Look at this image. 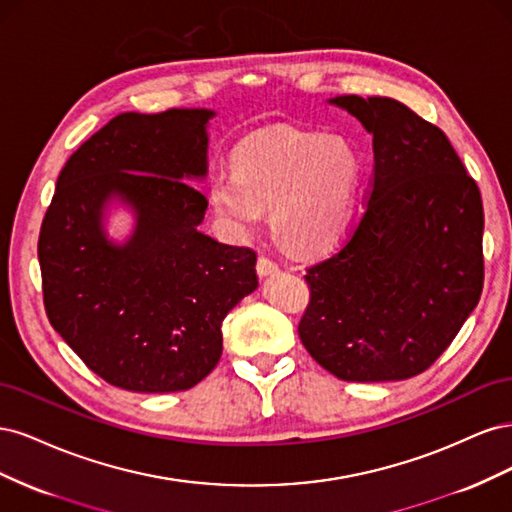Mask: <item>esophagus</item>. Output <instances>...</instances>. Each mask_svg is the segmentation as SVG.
Returning <instances> with one entry per match:
<instances>
[{"mask_svg": "<svg viewBox=\"0 0 512 512\" xmlns=\"http://www.w3.org/2000/svg\"><path fill=\"white\" fill-rule=\"evenodd\" d=\"M256 271H258L260 277H267V275H273V273L280 271V265H277L275 260H271L267 256H260L258 262H256Z\"/></svg>", "mask_w": 512, "mask_h": 512, "instance_id": "1", "label": "esophagus"}]
</instances>
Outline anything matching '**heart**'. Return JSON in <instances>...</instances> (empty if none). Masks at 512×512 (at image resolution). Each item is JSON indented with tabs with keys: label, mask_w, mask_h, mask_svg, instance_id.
Masks as SVG:
<instances>
[{
	"label": "heart",
	"mask_w": 512,
	"mask_h": 512,
	"mask_svg": "<svg viewBox=\"0 0 512 512\" xmlns=\"http://www.w3.org/2000/svg\"><path fill=\"white\" fill-rule=\"evenodd\" d=\"M363 158L348 138L294 128L262 130L235 151V173L211 177L215 213L235 232L254 228L262 209L284 243L324 252L352 226Z\"/></svg>",
	"instance_id": "heart-1"
}]
</instances>
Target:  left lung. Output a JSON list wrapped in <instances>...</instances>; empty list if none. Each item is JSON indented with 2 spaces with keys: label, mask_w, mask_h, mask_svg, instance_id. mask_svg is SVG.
<instances>
[{
  "label": "left lung",
  "mask_w": 512,
  "mask_h": 512,
  "mask_svg": "<svg viewBox=\"0 0 512 512\" xmlns=\"http://www.w3.org/2000/svg\"><path fill=\"white\" fill-rule=\"evenodd\" d=\"M329 104L374 136V179L350 239L307 269L299 337L339 380H406L451 346L483 292V200L446 134L406 104Z\"/></svg>",
  "instance_id": "left-lung-1"
}]
</instances>
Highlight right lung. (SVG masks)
I'll list each match as a JSON object with an SVG mask.
<instances>
[{
    "mask_svg": "<svg viewBox=\"0 0 512 512\" xmlns=\"http://www.w3.org/2000/svg\"><path fill=\"white\" fill-rule=\"evenodd\" d=\"M209 108L121 113L76 149L40 228L44 309L108 384L134 393L192 389L222 356V320L258 288L256 254L198 230L207 198ZM113 202L135 213L107 239Z\"/></svg>",
    "mask_w": 512,
    "mask_h": 512,
    "instance_id": "obj_1",
    "label": "right lung"
}]
</instances>
